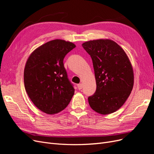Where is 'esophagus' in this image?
<instances>
[{"label":"esophagus","mask_w":154,"mask_h":154,"mask_svg":"<svg viewBox=\"0 0 154 154\" xmlns=\"http://www.w3.org/2000/svg\"><path fill=\"white\" fill-rule=\"evenodd\" d=\"M77 87H78V88L79 90H81L83 88V85L82 84V83H79V84L77 85Z\"/></svg>","instance_id":"esophagus-1"}]
</instances>
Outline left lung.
<instances>
[{
    "mask_svg": "<svg viewBox=\"0 0 154 154\" xmlns=\"http://www.w3.org/2000/svg\"><path fill=\"white\" fill-rule=\"evenodd\" d=\"M91 56L94 67L96 90L88 97L96 112L109 114L118 110L131 93L134 72L124 50L110 40H91L82 44Z\"/></svg>",
    "mask_w": 154,
    "mask_h": 154,
    "instance_id": "obj_1",
    "label": "left lung"
}]
</instances>
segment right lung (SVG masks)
<instances>
[{"mask_svg": "<svg viewBox=\"0 0 154 154\" xmlns=\"http://www.w3.org/2000/svg\"><path fill=\"white\" fill-rule=\"evenodd\" d=\"M74 48L69 42L51 40L35 49L26 62L24 82L27 94L46 114H54L66 109L74 95L63 59Z\"/></svg>", "mask_w": 154, "mask_h": 154, "instance_id": "right-lung-1", "label": "right lung"}]
</instances>
